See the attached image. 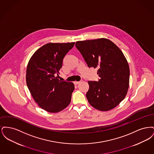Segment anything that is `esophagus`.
Segmentation results:
<instances>
[{
  "label": "esophagus",
  "instance_id": "34e87169",
  "mask_svg": "<svg viewBox=\"0 0 154 154\" xmlns=\"http://www.w3.org/2000/svg\"><path fill=\"white\" fill-rule=\"evenodd\" d=\"M80 82L81 81H74V84H75V85H77V84H80Z\"/></svg>",
  "mask_w": 154,
  "mask_h": 154
}]
</instances>
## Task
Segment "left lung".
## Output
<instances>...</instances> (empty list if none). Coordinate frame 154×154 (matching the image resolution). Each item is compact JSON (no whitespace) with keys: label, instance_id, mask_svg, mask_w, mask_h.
<instances>
[{"label":"left lung","instance_id":"8db88e82","mask_svg":"<svg viewBox=\"0 0 154 154\" xmlns=\"http://www.w3.org/2000/svg\"><path fill=\"white\" fill-rule=\"evenodd\" d=\"M75 47L89 67L98 68L100 79L88 81V102L103 111L115 108L124 99L129 85V67L123 52L104 38L79 41Z\"/></svg>","mask_w":154,"mask_h":154}]
</instances>
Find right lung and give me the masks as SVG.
<instances>
[{
  "mask_svg": "<svg viewBox=\"0 0 154 154\" xmlns=\"http://www.w3.org/2000/svg\"><path fill=\"white\" fill-rule=\"evenodd\" d=\"M74 43L45 44L33 54L28 62L26 74L28 88L38 106L48 112H59L71 102L73 83L58 78L63 59Z\"/></svg>",
  "mask_w": 154,
  "mask_h": 154,
  "instance_id": "1",
  "label": "right lung"
}]
</instances>
